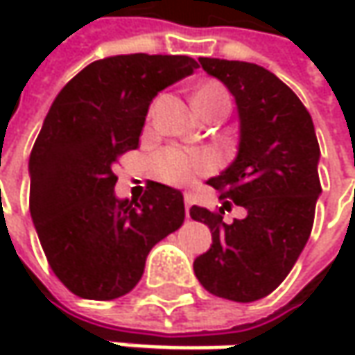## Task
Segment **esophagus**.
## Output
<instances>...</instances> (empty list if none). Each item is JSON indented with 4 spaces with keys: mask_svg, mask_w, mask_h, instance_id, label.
<instances>
[{
    "mask_svg": "<svg viewBox=\"0 0 355 355\" xmlns=\"http://www.w3.org/2000/svg\"><path fill=\"white\" fill-rule=\"evenodd\" d=\"M184 203H185V215L189 213V207H191V203H193V196L189 193V191H185L184 193Z\"/></svg>",
    "mask_w": 355,
    "mask_h": 355,
    "instance_id": "esophagus-1",
    "label": "esophagus"
}]
</instances>
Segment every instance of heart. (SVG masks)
I'll list each match as a JSON object with an SVG mask.
<instances>
[{"instance_id": "b5f03b06", "label": "heart", "mask_w": 355, "mask_h": 355, "mask_svg": "<svg viewBox=\"0 0 355 355\" xmlns=\"http://www.w3.org/2000/svg\"><path fill=\"white\" fill-rule=\"evenodd\" d=\"M196 108L207 104H229L231 98L219 83L201 85L193 96ZM217 164V157L205 150H184V148H166L154 156V173L162 182L171 185L191 184L198 175L211 171Z\"/></svg>"}]
</instances>
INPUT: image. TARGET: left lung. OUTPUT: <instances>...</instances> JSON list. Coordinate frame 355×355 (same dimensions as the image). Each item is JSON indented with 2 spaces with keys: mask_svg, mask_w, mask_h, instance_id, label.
Listing matches in <instances>:
<instances>
[{
  "mask_svg": "<svg viewBox=\"0 0 355 355\" xmlns=\"http://www.w3.org/2000/svg\"><path fill=\"white\" fill-rule=\"evenodd\" d=\"M199 62L231 90L241 120L237 159L207 184L221 193L223 207L235 202L248 215L227 224L223 207L189 209L213 235L193 270L207 293L254 302L286 279L310 237L322 191L320 146L306 106L279 76L252 62L207 57Z\"/></svg>",
  "mask_w": 355,
  "mask_h": 355,
  "instance_id": "8db88e82",
  "label": "left lung"
}]
</instances>
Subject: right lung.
Wrapping results in <instances>:
<instances>
[{
    "label": "right lung",
    "mask_w": 355,
    "mask_h": 355,
    "mask_svg": "<svg viewBox=\"0 0 355 355\" xmlns=\"http://www.w3.org/2000/svg\"><path fill=\"white\" fill-rule=\"evenodd\" d=\"M193 69L185 55H116L90 62L51 104L29 157V209L49 266L76 296L128 294L152 247L184 223L182 191L150 182L138 201H120L114 170L138 148L152 98Z\"/></svg>",
    "instance_id": "1"
}]
</instances>
